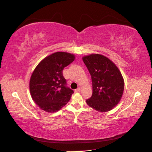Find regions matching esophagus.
<instances>
[{
	"label": "esophagus",
	"mask_w": 152,
	"mask_h": 152,
	"mask_svg": "<svg viewBox=\"0 0 152 152\" xmlns=\"http://www.w3.org/2000/svg\"><path fill=\"white\" fill-rule=\"evenodd\" d=\"M81 90L80 87H78V88L77 89H75V92H80Z\"/></svg>",
	"instance_id": "1"
}]
</instances>
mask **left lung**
<instances>
[{"label":"left lung","instance_id":"left-lung-1","mask_svg":"<svg viewBox=\"0 0 152 152\" xmlns=\"http://www.w3.org/2000/svg\"><path fill=\"white\" fill-rule=\"evenodd\" d=\"M82 59L93 82V94L86 100L87 104L100 112L110 111L120 102L123 94L124 82L121 73L103 55L91 54Z\"/></svg>","mask_w":152,"mask_h":152}]
</instances>
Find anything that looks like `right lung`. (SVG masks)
<instances>
[{
  "instance_id": "right-lung-1",
  "label": "right lung",
  "mask_w": 152,
  "mask_h": 152,
  "mask_svg": "<svg viewBox=\"0 0 152 152\" xmlns=\"http://www.w3.org/2000/svg\"><path fill=\"white\" fill-rule=\"evenodd\" d=\"M74 59L73 54L54 53L41 61L32 73L30 80L31 98L46 112L58 111L70 99L73 91L66 86L63 70Z\"/></svg>"
}]
</instances>
